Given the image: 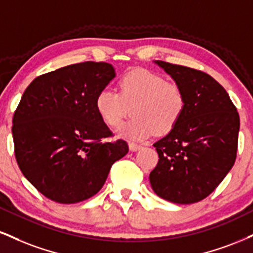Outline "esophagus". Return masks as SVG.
I'll use <instances>...</instances> for the list:
<instances>
[{"mask_svg": "<svg viewBox=\"0 0 253 253\" xmlns=\"http://www.w3.org/2000/svg\"><path fill=\"white\" fill-rule=\"evenodd\" d=\"M128 147H129V150L132 151V152H135V151H138V150H140V148H141V145L129 141L128 142Z\"/></svg>", "mask_w": 253, "mask_h": 253, "instance_id": "1", "label": "esophagus"}]
</instances>
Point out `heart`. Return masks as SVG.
<instances>
[{
  "label": "heart",
  "instance_id": "heart-1",
  "mask_svg": "<svg viewBox=\"0 0 253 253\" xmlns=\"http://www.w3.org/2000/svg\"><path fill=\"white\" fill-rule=\"evenodd\" d=\"M118 90L103 88L97 93L95 108L101 120L117 128L132 111V120L125 132L130 138L144 139L156 132L167 134L178 125L186 111L184 88L169 82L150 69L136 68L119 79Z\"/></svg>",
  "mask_w": 253,
  "mask_h": 253
}]
</instances>
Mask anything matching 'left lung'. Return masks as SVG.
Returning a JSON list of instances; mask_svg holds the SVG:
<instances>
[{
	"label": "left lung",
	"mask_w": 253,
	"mask_h": 253,
	"mask_svg": "<svg viewBox=\"0 0 253 253\" xmlns=\"http://www.w3.org/2000/svg\"><path fill=\"white\" fill-rule=\"evenodd\" d=\"M157 63L184 88L186 111L153 146L159 160L150 173L158 196L176 204L205 199L232 169L238 150L239 114L225 88L190 67Z\"/></svg>",
	"instance_id": "1"
}]
</instances>
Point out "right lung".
<instances>
[{
    "label": "right lung",
    "mask_w": 253,
    "mask_h": 253,
    "mask_svg": "<svg viewBox=\"0 0 253 253\" xmlns=\"http://www.w3.org/2000/svg\"><path fill=\"white\" fill-rule=\"evenodd\" d=\"M115 77L111 63H75L45 73L24 90L13 117L14 152L39 192L74 204L101 190L115 161L128 152L95 108L97 93Z\"/></svg>",
    "instance_id": "add662e5"
}]
</instances>
